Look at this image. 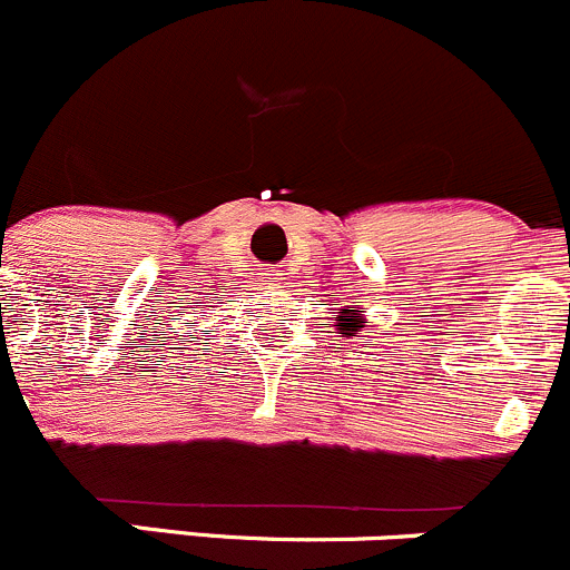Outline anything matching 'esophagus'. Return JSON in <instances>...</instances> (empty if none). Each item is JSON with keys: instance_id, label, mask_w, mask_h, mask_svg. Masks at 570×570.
Listing matches in <instances>:
<instances>
[{"instance_id": "esophagus-1", "label": "esophagus", "mask_w": 570, "mask_h": 570, "mask_svg": "<svg viewBox=\"0 0 570 570\" xmlns=\"http://www.w3.org/2000/svg\"><path fill=\"white\" fill-rule=\"evenodd\" d=\"M263 279H266V285H279V279H283V274L266 272V274H263Z\"/></svg>"}]
</instances>
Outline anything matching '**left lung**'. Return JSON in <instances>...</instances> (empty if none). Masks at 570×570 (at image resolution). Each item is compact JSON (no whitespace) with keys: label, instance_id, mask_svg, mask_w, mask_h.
Wrapping results in <instances>:
<instances>
[{"label":"left lung","instance_id":"1","mask_svg":"<svg viewBox=\"0 0 570 570\" xmlns=\"http://www.w3.org/2000/svg\"><path fill=\"white\" fill-rule=\"evenodd\" d=\"M337 334H343V337H356V334L362 332V315L360 309H343V313L337 315Z\"/></svg>","mask_w":570,"mask_h":570}]
</instances>
